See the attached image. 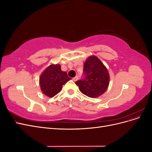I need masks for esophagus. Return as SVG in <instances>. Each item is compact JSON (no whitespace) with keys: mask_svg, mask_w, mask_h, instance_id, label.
<instances>
[{"mask_svg":"<svg viewBox=\"0 0 152 152\" xmlns=\"http://www.w3.org/2000/svg\"><path fill=\"white\" fill-rule=\"evenodd\" d=\"M72 80L74 81V82H75V81H77V80H78V77L77 76H76V77H73V79H72Z\"/></svg>","mask_w":152,"mask_h":152,"instance_id":"1","label":"esophagus"}]
</instances>
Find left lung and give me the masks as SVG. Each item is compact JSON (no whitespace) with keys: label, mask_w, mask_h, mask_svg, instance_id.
<instances>
[{"label":"left lung","mask_w":152,"mask_h":152,"mask_svg":"<svg viewBox=\"0 0 152 152\" xmlns=\"http://www.w3.org/2000/svg\"><path fill=\"white\" fill-rule=\"evenodd\" d=\"M84 77L77 80L82 93L90 98H96L103 94L107 89L110 77L107 68L95 56L87 59L83 69Z\"/></svg>","instance_id":"obj_1"}]
</instances>
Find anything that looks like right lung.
<instances>
[{
    "label": "right lung",
    "mask_w": 152,
    "mask_h": 152,
    "mask_svg": "<svg viewBox=\"0 0 152 152\" xmlns=\"http://www.w3.org/2000/svg\"><path fill=\"white\" fill-rule=\"evenodd\" d=\"M70 79L67 73L61 70L60 65H51L45 69L40 77V89L45 95L52 98L60 92L63 85Z\"/></svg>",
    "instance_id": "right-lung-1"
}]
</instances>
